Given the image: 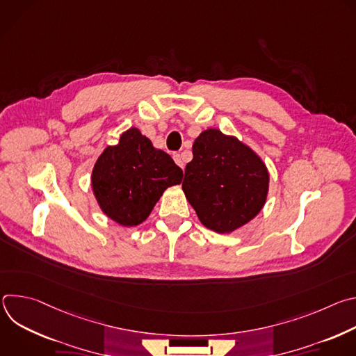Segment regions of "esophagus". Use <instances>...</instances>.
I'll return each mask as SVG.
<instances>
[{
  "instance_id": "34e87169",
  "label": "esophagus",
  "mask_w": 356,
  "mask_h": 356,
  "mask_svg": "<svg viewBox=\"0 0 356 356\" xmlns=\"http://www.w3.org/2000/svg\"><path fill=\"white\" fill-rule=\"evenodd\" d=\"M173 159H175V162L183 169L184 168V163H183V159H181V155L180 154H173Z\"/></svg>"
}]
</instances>
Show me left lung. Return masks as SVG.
Listing matches in <instances>:
<instances>
[{"instance_id":"left-lung-1","label":"left lung","mask_w":356,"mask_h":356,"mask_svg":"<svg viewBox=\"0 0 356 356\" xmlns=\"http://www.w3.org/2000/svg\"><path fill=\"white\" fill-rule=\"evenodd\" d=\"M181 187L202 225L229 234L265 206L269 172L249 146L210 128L193 143V161L186 166Z\"/></svg>"}]
</instances>
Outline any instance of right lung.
<instances>
[{
    "label": "right lung",
    "instance_id": "right-lung-1",
    "mask_svg": "<svg viewBox=\"0 0 356 356\" xmlns=\"http://www.w3.org/2000/svg\"><path fill=\"white\" fill-rule=\"evenodd\" d=\"M183 170L138 128L104 149L91 173V187L103 213L124 227L143 222L163 191L179 184Z\"/></svg>",
    "mask_w": 356,
    "mask_h": 356
}]
</instances>
